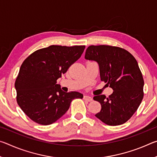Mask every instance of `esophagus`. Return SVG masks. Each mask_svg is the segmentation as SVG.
Masks as SVG:
<instances>
[{"mask_svg":"<svg viewBox=\"0 0 157 157\" xmlns=\"http://www.w3.org/2000/svg\"><path fill=\"white\" fill-rule=\"evenodd\" d=\"M84 100L88 101V102H91V101L93 100V98L91 96H89V95H86L84 96Z\"/></svg>","mask_w":157,"mask_h":157,"instance_id":"obj_1","label":"esophagus"}]
</instances>
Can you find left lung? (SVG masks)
Wrapping results in <instances>:
<instances>
[{
    "label": "left lung",
    "instance_id": "8db88e82",
    "mask_svg": "<svg viewBox=\"0 0 157 157\" xmlns=\"http://www.w3.org/2000/svg\"><path fill=\"white\" fill-rule=\"evenodd\" d=\"M85 59L98 63L101 81L113 91L108 98L94 97L102 107L95 116L108 125L124 123L136 112L143 98L144 80L137 61L126 50L105 45L89 46Z\"/></svg>",
    "mask_w": 157,
    "mask_h": 157
}]
</instances>
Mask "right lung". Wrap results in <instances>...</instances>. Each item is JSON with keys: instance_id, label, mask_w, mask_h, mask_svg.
Masks as SVG:
<instances>
[{"instance_id": "right-lung-1", "label": "right lung", "mask_w": 157, "mask_h": 157, "mask_svg": "<svg viewBox=\"0 0 157 157\" xmlns=\"http://www.w3.org/2000/svg\"><path fill=\"white\" fill-rule=\"evenodd\" d=\"M84 46H50L34 52L21 65L15 82L18 105L32 121L48 125L63 116L77 91L64 92L57 79L84 52Z\"/></svg>"}]
</instances>
